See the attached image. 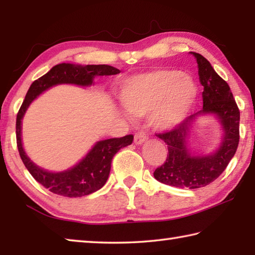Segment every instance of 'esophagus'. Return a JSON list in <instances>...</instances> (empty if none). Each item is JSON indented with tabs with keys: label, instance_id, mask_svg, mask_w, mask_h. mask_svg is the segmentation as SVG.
<instances>
[{
	"label": "esophagus",
	"instance_id": "1",
	"mask_svg": "<svg viewBox=\"0 0 255 255\" xmlns=\"http://www.w3.org/2000/svg\"><path fill=\"white\" fill-rule=\"evenodd\" d=\"M148 136L146 135L145 131H137L136 135H135V139H133V141H135L136 145H139V144H143L144 141L147 140Z\"/></svg>",
	"mask_w": 255,
	"mask_h": 255
}]
</instances>
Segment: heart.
I'll return each mask as SVG.
<instances>
[{"mask_svg": "<svg viewBox=\"0 0 255 255\" xmlns=\"http://www.w3.org/2000/svg\"><path fill=\"white\" fill-rule=\"evenodd\" d=\"M197 94V84L191 76L179 70L163 68L129 77L122 85L119 98L130 115L143 117L152 112L154 126L169 130L185 119Z\"/></svg>", "mask_w": 255, "mask_h": 255, "instance_id": "b5f03b06", "label": "heart"}]
</instances>
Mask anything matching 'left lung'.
Returning <instances> with one entry per match:
<instances>
[{"label":"left lung","instance_id":"left-lung-1","mask_svg":"<svg viewBox=\"0 0 255 255\" xmlns=\"http://www.w3.org/2000/svg\"><path fill=\"white\" fill-rule=\"evenodd\" d=\"M198 63V74L204 86L202 110L185 118L179 126L157 133L167 145L166 161L154 171V178L164 184L197 189L208 185L221 175L234 156L240 141V110L230 85L204 56L190 51ZM202 114H215L224 130L218 150L209 155H195L187 148L186 139L193 122Z\"/></svg>","mask_w":255,"mask_h":255}]
</instances>
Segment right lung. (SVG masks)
<instances>
[{
    "instance_id": "right-lung-1",
    "label": "right lung",
    "mask_w": 255,
    "mask_h": 255,
    "mask_svg": "<svg viewBox=\"0 0 255 255\" xmlns=\"http://www.w3.org/2000/svg\"><path fill=\"white\" fill-rule=\"evenodd\" d=\"M120 73L118 68L109 65H74L70 63H62L36 80L30 85L20 110L16 115V145L20 157L24 166L34 180L48 189L55 195L63 197H83L101 189L106 184L110 173L112 157L120 148L126 147L132 143L133 136L127 135L120 138L100 140L92 149L81 159V162L63 172H49L37 166L30 159L22 147L21 139V122L34 99L46 90L58 84H75L89 86L93 84L96 76L116 75Z\"/></svg>"
}]
</instances>
